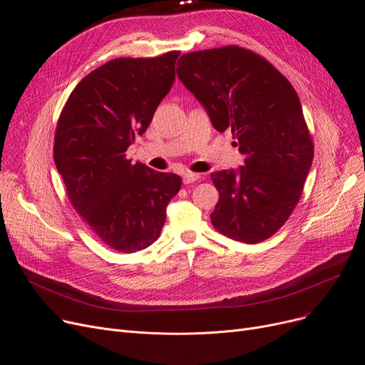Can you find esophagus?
Segmentation results:
<instances>
[{
  "label": "esophagus",
  "instance_id": "1",
  "mask_svg": "<svg viewBox=\"0 0 365 365\" xmlns=\"http://www.w3.org/2000/svg\"><path fill=\"white\" fill-rule=\"evenodd\" d=\"M200 179V175L198 173H192V171H186L183 173V183L185 185H189V183H194Z\"/></svg>",
  "mask_w": 365,
  "mask_h": 365
}]
</instances>
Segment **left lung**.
Wrapping results in <instances>:
<instances>
[{"label":"left lung","instance_id":"1","mask_svg":"<svg viewBox=\"0 0 365 365\" xmlns=\"http://www.w3.org/2000/svg\"><path fill=\"white\" fill-rule=\"evenodd\" d=\"M178 76L245 155L238 170L212 173L219 190L213 226L241 242L267 240L290 217L314 160L296 90L262 56L238 46L183 54Z\"/></svg>","mask_w":365,"mask_h":365}]
</instances>
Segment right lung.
I'll list each match as a JSON object with an SVG mask.
<instances>
[{"label": "right lung", "instance_id": "add662e5", "mask_svg": "<svg viewBox=\"0 0 365 365\" xmlns=\"http://www.w3.org/2000/svg\"><path fill=\"white\" fill-rule=\"evenodd\" d=\"M179 51L150 59L120 57L91 71L71 93L54 136V164L76 212L108 247L121 253L155 242L180 176L125 150L142 136L175 83Z\"/></svg>", "mask_w": 365, "mask_h": 365}]
</instances>
